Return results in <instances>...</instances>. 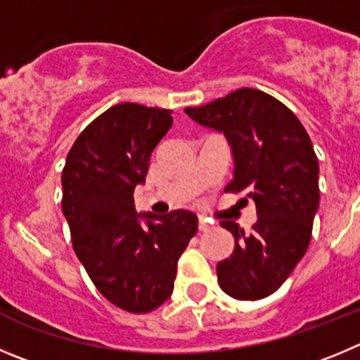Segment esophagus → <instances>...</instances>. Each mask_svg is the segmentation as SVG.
Listing matches in <instances>:
<instances>
[{
    "instance_id": "34e87169",
    "label": "esophagus",
    "mask_w": 360,
    "mask_h": 360,
    "mask_svg": "<svg viewBox=\"0 0 360 360\" xmlns=\"http://www.w3.org/2000/svg\"><path fill=\"white\" fill-rule=\"evenodd\" d=\"M211 227V224L207 220H204V218H199V229L200 231H207Z\"/></svg>"
}]
</instances>
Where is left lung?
Instances as JSON below:
<instances>
[{
	"label": "left lung",
	"mask_w": 360,
	"mask_h": 360,
	"mask_svg": "<svg viewBox=\"0 0 360 360\" xmlns=\"http://www.w3.org/2000/svg\"><path fill=\"white\" fill-rule=\"evenodd\" d=\"M184 112L226 134L236 165L226 191H243V200L256 202L250 233L220 221L234 236V250L217 264L218 284L238 300L266 298L290 277L311 241L320 204L311 139L286 104L257 89H238Z\"/></svg>",
	"instance_id": "8db88e82"
}]
</instances>
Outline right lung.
<instances>
[{
    "label": "right lung",
    "instance_id": "add662e5",
    "mask_svg": "<svg viewBox=\"0 0 360 360\" xmlns=\"http://www.w3.org/2000/svg\"><path fill=\"white\" fill-rule=\"evenodd\" d=\"M172 120V110L115 104L79 133L62 172L74 252L99 293L133 314L172 295L177 261L197 233V214L188 210L142 214L146 226L134 211V186L146 181Z\"/></svg>",
    "mask_w": 360,
    "mask_h": 360
}]
</instances>
